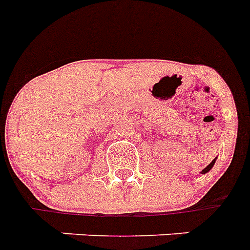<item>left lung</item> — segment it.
Returning <instances> with one entry per match:
<instances>
[{"instance_id":"obj_1","label":"left lung","mask_w":250,"mask_h":250,"mask_svg":"<svg viewBox=\"0 0 250 250\" xmlns=\"http://www.w3.org/2000/svg\"><path fill=\"white\" fill-rule=\"evenodd\" d=\"M214 162H216V159H213V160H212V163H209V164H208V166H207V167L204 168V169H203L202 172H200V173H203V174H204V173H207V172H208V171H210V168L213 167V164H214Z\"/></svg>"}]
</instances>
